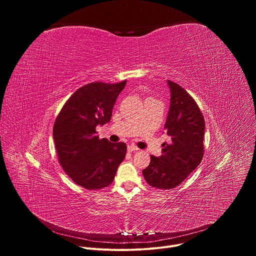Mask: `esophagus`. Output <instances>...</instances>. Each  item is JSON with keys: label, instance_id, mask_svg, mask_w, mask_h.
I'll return each instance as SVG.
<instances>
[{"label": "esophagus", "instance_id": "34e87169", "mask_svg": "<svg viewBox=\"0 0 256 256\" xmlns=\"http://www.w3.org/2000/svg\"><path fill=\"white\" fill-rule=\"evenodd\" d=\"M138 149L136 148V147H134V146H128V152H136V151H138Z\"/></svg>", "mask_w": 256, "mask_h": 256}]
</instances>
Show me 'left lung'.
<instances>
[{
	"label": "left lung",
	"mask_w": 256,
	"mask_h": 256,
	"mask_svg": "<svg viewBox=\"0 0 256 256\" xmlns=\"http://www.w3.org/2000/svg\"><path fill=\"white\" fill-rule=\"evenodd\" d=\"M170 108L164 130L170 136L162 144V155H151L142 170L148 184L158 190H172L200 164L204 156V118L194 99L180 85L168 80Z\"/></svg>",
	"instance_id": "left-lung-1"
}]
</instances>
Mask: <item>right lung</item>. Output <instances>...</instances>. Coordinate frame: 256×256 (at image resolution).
Wrapping results in <instances>:
<instances>
[{
    "label": "right lung",
    "mask_w": 256,
    "mask_h": 256,
    "mask_svg": "<svg viewBox=\"0 0 256 256\" xmlns=\"http://www.w3.org/2000/svg\"><path fill=\"white\" fill-rule=\"evenodd\" d=\"M126 80L89 83L79 88L62 106L52 136L58 162L76 184L96 190L112 184L126 154L122 142L99 138L96 126L110 122L112 109Z\"/></svg>",
    "instance_id": "add662e5"
}]
</instances>
